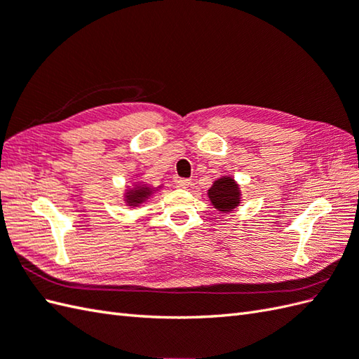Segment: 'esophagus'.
Wrapping results in <instances>:
<instances>
[{
	"label": "esophagus",
	"instance_id": "obj_1",
	"mask_svg": "<svg viewBox=\"0 0 359 359\" xmlns=\"http://www.w3.org/2000/svg\"><path fill=\"white\" fill-rule=\"evenodd\" d=\"M189 185H191V182H189L188 179H179V180L176 182V187H177L179 189H187V188H189Z\"/></svg>",
	"mask_w": 359,
	"mask_h": 359
}]
</instances>
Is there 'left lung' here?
<instances>
[{"instance_id": "obj_1", "label": "left lung", "mask_w": 359, "mask_h": 359, "mask_svg": "<svg viewBox=\"0 0 359 359\" xmlns=\"http://www.w3.org/2000/svg\"><path fill=\"white\" fill-rule=\"evenodd\" d=\"M206 194L211 205L222 214L236 211V208L241 203V189L232 176H222L214 180Z\"/></svg>"}]
</instances>
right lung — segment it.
Here are the masks:
<instances>
[{"instance_id":"1","label":"right lung","mask_w":359,"mask_h":359,"mask_svg":"<svg viewBox=\"0 0 359 359\" xmlns=\"http://www.w3.org/2000/svg\"><path fill=\"white\" fill-rule=\"evenodd\" d=\"M161 188H162V185L154 188L151 185H148V183H145V182L136 180L131 187L125 188L123 203L130 206V208H137L142 203H145L147 200L151 197L157 189H161Z\"/></svg>"}]
</instances>
